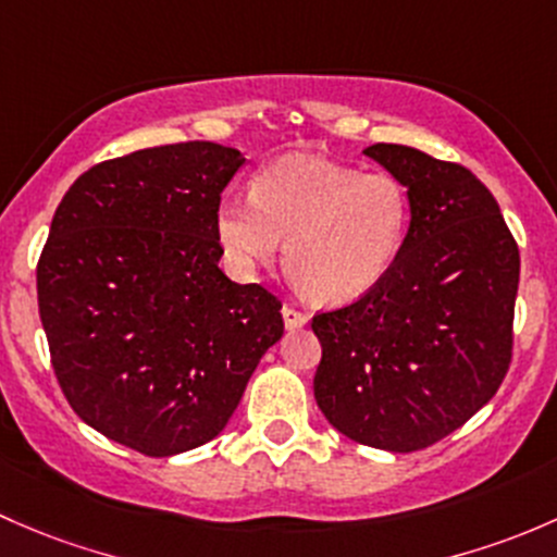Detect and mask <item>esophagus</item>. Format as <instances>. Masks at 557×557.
<instances>
[{
  "label": "esophagus",
  "instance_id": "1",
  "mask_svg": "<svg viewBox=\"0 0 557 557\" xmlns=\"http://www.w3.org/2000/svg\"><path fill=\"white\" fill-rule=\"evenodd\" d=\"M281 313H284V324L289 326V330H297V326H306L308 324V313L297 311V308L284 306V308H281Z\"/></svg>",
  "mask_w": 557,
  "mask_h": 557
}]
</instances>
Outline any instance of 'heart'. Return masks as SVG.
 I'll return each mask as SVG.
<instances>
[{"label": "heart", "instance_id": "1", "mask_svg": "<svg viewBox=\"0 0 557 557\" xmlns=\"http://www.w3.org/2000/svg\"><path fill=\"white\" fill-rule=\"evenodd\" d=\"M251 200L216 211V236L240 268L271 265L286 240V271L319 302L367 295L392 271L410 227V193L388 171L289 154L251 180Z\"/></svg>", "mask_w": 557, "mask_h": 557}]
</instances>
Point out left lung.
<instances>
[{
  "label": "left lung",
  "instance_id": "obj_1",
  "mask_svg": "<svg viewBox=\"0 0 557 557\" xmlns=\"http://www.w3.org/2000/svg\"><path fill=\"white\" fill-rule=\"evenodd\" d=\"M364 154L407 185L410 227L381 284L313 317V397L354 443L412 453L463 426L502 386L520 251L469 169L405 145Z\"/></svg>",
  "mask_w": 557,
  "mask_h": 557
}]
</instances>
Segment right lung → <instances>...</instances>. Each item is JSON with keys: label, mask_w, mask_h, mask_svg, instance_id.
<instances>
[{"label": "right lung", "mask_w": 557, "mask_h": 557, "mask_svg": "<svg viewBox=\"0 0 557 557\" xmlns=\"http://www.w3.org/2000/svg\"><path fill=\"white\" fill-rule=\"evenodd\" d=\"M240 165L214 141L104 160L69 187L39 257V319L66 403L145 456L214 440L284 335L278 297L216 265L220 195Z\"/></svg>", "instance_id": "1"}]
</instances>
